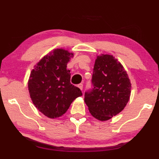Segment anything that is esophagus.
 <instances>
[{
	"instance_id": "1",
	"label": "esophagus",
	"mask_w": 159,
	"mask_h": 159,
	"mask_svg": "<svg viewBox=\"0 0 159 159\" xmlns=\"http://www.w3.org/2000/svg\"><path fill=\"white\" fill-rule=\"evenodd\" d=\"M77 87L80 89V90H82V88H83V84H79L77 85Z\"/></svg>"
}]
</instances>
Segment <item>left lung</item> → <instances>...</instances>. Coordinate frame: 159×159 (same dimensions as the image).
<instances>
[{"label":"left lung","instance_id":"obj_1","mask_svg":"<svg viewBox=\"0 0 159 159\" xmlns=\"http://www.w3.org/2000/svg\"><path fill=\"white\" fill-rule=\"evenodd\" d=\"M93 90L84 93L91 115L107 121L122 111L131 95V82L122 64L114 56H97L92 77Z\"/></svg>","mask_w":159,"mask_h":159}]
</instances>
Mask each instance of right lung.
<instances>
[{
  "mask_svg": "<svg viewBox=\"0 0 159 159\" xmlns=\"http://www.w3.org/2000/svg\"><path fill=\"white\" fill-rule=\"evenodd\" d=\"M73 56L67 50L54 49L43 56L30 73V96L39 111L48 118L61 116L82 95L80 88L71 84L70 71L66 69Z\"/></svg>",
  "mask_w": 159,
  "mask_h": 159,
  "instance_id": "1",
  "label": "right lung"
}]
</instances>
